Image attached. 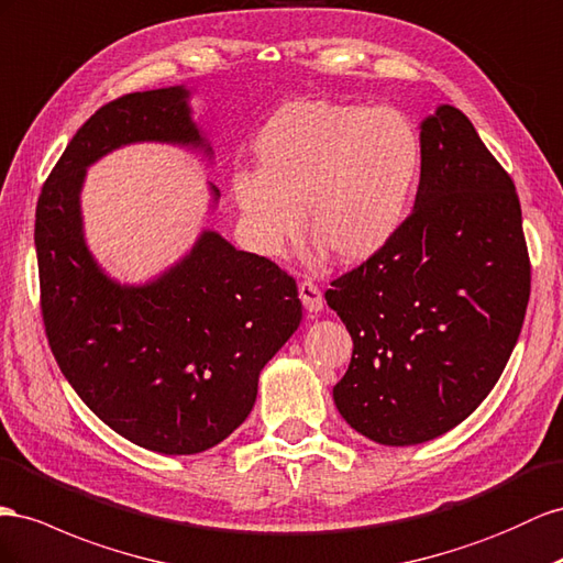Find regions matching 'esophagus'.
Masks as SVG:
<instances>
[{
	"instance_id": "34e87169",
	"label": "esophagus",
	"mask_w": 563,
	"mask_h": 563,
	"mask_svg": "<svg viewBox=\"0 0 563 563\" xmlns=\"http://www.w3.org/2000/svg\"><path fill=\"white\" fill-rule=\"evenodd\" d=\"M298 296H300V300H302V308H306L310 314L322 312V308H324V296H322V291H319V288H317L312 282H302V284L298 286Z\"/></svg>"
}]
</instances>
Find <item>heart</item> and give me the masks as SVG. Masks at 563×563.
I'll return each mask as SVG.
<instances>
[{
  "mask_svg": "<svg viewBox=\"0 0 563 563\" xmlns=\"http://www.w3.org/2000/svg\"><path fill=\"white\" fill-rule=\"evenodd\" d=\"M253 158L255 173H234L230 194L257 253L277 255L306 216L319 251L362 265L412 218L427 151L400 109L306 99L267 120Z\"/></svg>",
  "mask_w": 563,
  "mask_h": 563,
  "instance_id": "1",
  "label": "heart"
}]
</instances>
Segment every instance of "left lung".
<instances>
[{"label":"left lung","mask_w":563,"mask_h":563,"mask_svg":"<svg viewBox=\"0 0 563 563\" xmlns=\"http://www.w3.org/2000/svg\"><path fill=\"white\" fill-rule=\"evenodd\" d=\"M423 175L402 234L324 294L353 336L333 402L378 445H419L493 390L530 296L521 206L471 120L450 103L419 123Z\"/></svg>","instance_id":"1"}]
</instances>
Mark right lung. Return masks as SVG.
<instances>
[{
  "mask_svg": "<svg viewBox=\"0 0 563 563\" xmlns=\"http://www.w3.org/2000/svg\"><path fill=\"white\" fill-rule=\"evenodd\" d=\"M191 92L173 85L101 106L58 158L35 216L42 317L60 372L106 427L161 454H196L232 435L263 367L302 319L296 282L216 230L142 284L111 277L87 246L80 194L103 156L168 144L216 163ZM208 194L216 212L220 189L208 181Z\"/></svg>",
  "mask_w": 563,
  "mask_h": 563,
  "instance_id": "add662e5",
  "label": "right lung"
}]
</instances>
